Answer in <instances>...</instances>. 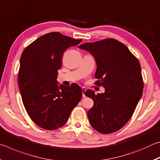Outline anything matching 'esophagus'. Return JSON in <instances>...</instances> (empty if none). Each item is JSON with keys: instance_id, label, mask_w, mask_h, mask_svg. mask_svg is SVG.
I'll return each instance as SVG.
<instances>
[{"instance_id": "1", "label": "esophagus", "mask_w": 160, "mask_h": 160, "mask_svg": "<svg viewBox=\"0 0 160 160\" xmlns=\"http://www.w3.org/2000/svg\"><path fill=\"white\" fill-rule=\"evenodd\" d=\"M85 91H86L85 89V88H82V97H86L85 96Z\"/></svg>"}]
</instances>
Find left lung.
Here are the masks:
<instances>
[{
    "label": "left lung",
    "mask_w": 160,
    "mask_h": 160,
    "mask_svg": "<svg viewBox=\"0 0 160 160\" xmlns=\"http://www.w3.org/2000/svg\"><path fill=\"white\" fill-rule=\"evenodd\" d=\"M89 51L95 59L96 83L105 89L95 94H85L94 101L88 112L91 126L103 134L121 129L131 118L142 94L141 68L128 47L114 39H107L78 47Z\"/></svg>",
    "instance_id": "8db88e82"
}]
</instances>
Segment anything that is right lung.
<instances>
[{
  "instance_id": "add662e5",
  "label": "right lung",
  "mask_w": 160,
  "mask_h": 160,
  "mask_svg": "<svg viewBox=\"0 0 160 160\" xmlns=\"http://www.w3.org/2000/svg\"><path fill=\"white\" fill-rule=\"evenodd\" d=\"M81 42L51 32L38 38L22 53L18 72L22 99L29 117L42 128L51 131L65 125L82 99V90L77 84L66 87L56 80L65 51Z\"/></svg>"
}]
</instances>
